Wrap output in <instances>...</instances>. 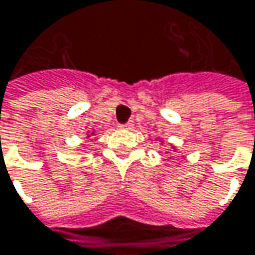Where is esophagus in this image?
Segmentation results:
<instances>
[{"label": "esophagus", "instance_id": "esophagus-1", "mask_svg": "<svg viewBox=\"0 0 255 255\" xmlns=\"http://www.w3.org/2000/svg\"><path fill=\"white\" fill-rule=\"evenodd\" d=\"M121 128H124V129H131V128L134 127V124L129 121V123H127V124H123V126H120Z\"/></svg>", "mask_w": 255, "mask_h": 255}]
</instances>
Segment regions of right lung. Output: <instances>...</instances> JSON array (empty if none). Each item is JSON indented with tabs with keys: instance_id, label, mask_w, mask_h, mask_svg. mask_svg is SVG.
<instances>
[{
	"instance_id": "obj_1",
	"label": "right lung",
	"mask_w": 255,
	"mask_h": 255,
	"mask_svg": "<svg viewBox=\"0 0 255 255\" xmlns=\"http://www.w3.org/2000/svg\"><path fill=\"white\" fill-rule=\"evenodd\" d=\"M90 135H93V132H90ZM90 135H87V137H90Z\"/></svg>"
}]
</instances>
